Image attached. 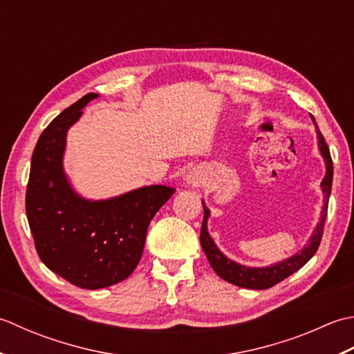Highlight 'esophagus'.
I'll return each mask as SVG.
<instances>
[{"label":"esophagus","instance_id":"esophagus-1","mask_svg":"<svg viewBox=\"0 0 354 354\" xmlns=\"http://www.w3.org/2000/svg\"><path fill=\"white\" fill-rule=\"evenodd\" d=\"M186 180H187V183H191L192 186H198L201 182V180H198V177H196V176H187Z\"/></svg>","mask_w":354,"mask_h":354}]
</instances>
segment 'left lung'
I'll use <instances>...</instances> for the list:
<instances>
[{
  "label": "left lung",
  "mask_w": 354,
  "mask_h": 354,
  "mask_svg": "<svg viewBox=\"0 0 354 354\" xmlns=\"http://www.w3.org/2000/svg\"><path fill=\"white\" fill-rule=\"evenodd\" d=\"M310 118H312V120L315 122V118L312 114H310ZM316 134H318V147L324 157V162H326V169H327L326 177H324V180L321 182L322 192L326 197H324L321 220L318 225H316L312 236H310L307 246L302 250H299L297 255L287 258L278 264L269 266V268H248V266H241L232 261V259H229L226 255H223V252L217 248V244L214 243L211 235H209L206 225L211 212H209V209L206 207L205 201H201V205H203V211H205V217H203V223H201V232H200L201 248H203V252L207 257V261L212 266L215 273H217L220 278L227 281V283L238 287H244V288H254V290L270 288L275 284H278L279 281L286 279L287 277H290L292 273L299 270L302 266H304L308 259L316 254V250H318L322 232H324V225H326V218H327L331 183H333V162H331L330 149L327 147L326 139H324V136L321 134L319 129L316 131Z\"/></svg>",
  "instance_id": "left-lung-1"
}]
</instances>
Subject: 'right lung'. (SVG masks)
<instances>
[{"mask_svg": "<svg viewBox=\"0 0 354 354\" xmlns=\"http://www.w3.org/2000/svg\"><path fill=\"white\" fill-rule=\"evenodd\" d=\"M88 93L39 136L26 191L35 248L47 268L81 288L110 287L139 264L151 220L176 189L153 185L108 200L77 196L62 168L68 128L96 99Z\"/></svg>", "mask_w": 354, "mask_h": 354, "instance_id": "obj_1", "label": "right lung"}]
</instances>
